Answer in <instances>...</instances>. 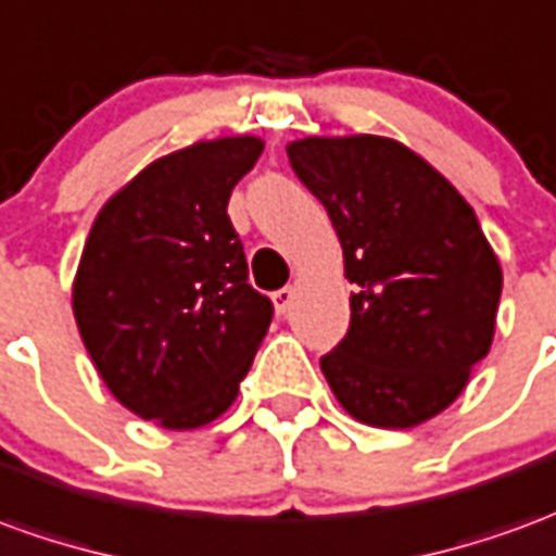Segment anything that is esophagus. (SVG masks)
Listing matches in <instances>:
<instances>
[{"mask_svg": "<svg viewBox=\"0 0 556 556\" xmlns=\"http://www.w3.org/2000/svg\"><path fill=\"white\" fill-rule=\"evenodd\" d=\"M294 298H298V289L294 286H286V289L274 291V306H277V313H289V306L294 304Z\"/></svg>", "mask_w": 556, "mask_h": 556, "instance_id": "34e87169", "label": "esophagus"}]
</instances>
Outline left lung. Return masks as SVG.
Segmentation results:
<instances>
[{
  "label": "left lung",
  "mask_w": 556,
  "mask_h": 556,
  "mask_svg": "<svg viewBox=\"0 0 556 556\" xmlns=\"http://www.w3.org/2000/svg\"><path fill=\"white\" fill-rule=\"evenodd\" d=\"M286 150L355 282L349 331L321 358L333 397L370 427L425 425L494 343L503 267L476 211L394 138L309 135Z\"/></svg>",
  "instance_id": "1"
}]
</instances>
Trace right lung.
<instances>
[{"label":"right lung","mask_w":556,"mask_h":556,"mask_svg":"<svg viewBox=\"0 0 556 556\" xmlns=\"http://www.w3.org/2000/svg\"><path fill=\"white\" fill-rule=\"evenodd\" d=\"M265 150L255 135L150 162L104 201L72 286L89 358L129 413L195 430L235 403L274 306L247 279L228 198Z\"/></svg>","instance_id":"1"}]
</instances>
